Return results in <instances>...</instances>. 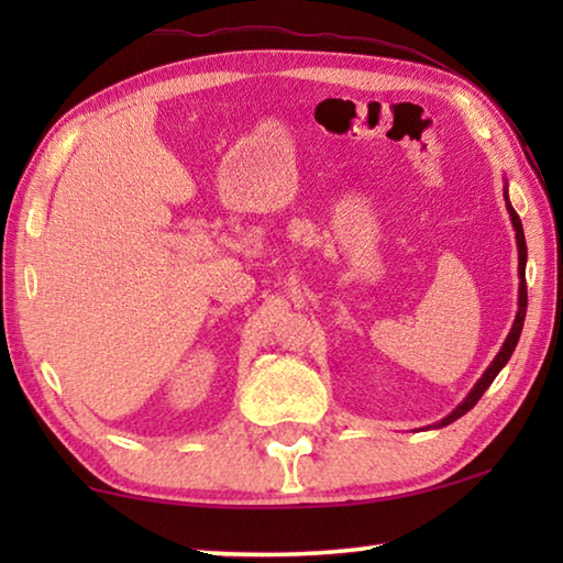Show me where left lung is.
<instances>
[{
    "mask_svg": "<svg viewBox=\"0 0 563 563\" xmlns=\"http://www.w3.org/2000/svg\"><path fill=\"white\" fill-rule=\"evenodd\" d=\"M504 201H507V211H509V216H511L514 231H517V247H519V310H517V318H514V325H511V330H509V335H507V340H504V345H501V350L497 352V357L492 360V365L487 367V373H484V375L479 377V383H476V385L472 387V393L464 397V402H462L460 407H456L452 415H446V417L442 419V422H437V424H432V427H446V424H452L454 419H460L462 415L470 412V409H472L476 402H479V397H482L484 393H487V387L494 383V377L499 375V369L509 362L511 352H514V347H517L519 335H521L523 318H527V241H523V228H521L519 216H517V211H514L511 203H509L507 188H504Z\"/></svg>",
    "mask_w": 563,
    "mask_h": 563,
    "instance_id": "left-lung-1",
    "label": "left lung"
}]
</instances>
